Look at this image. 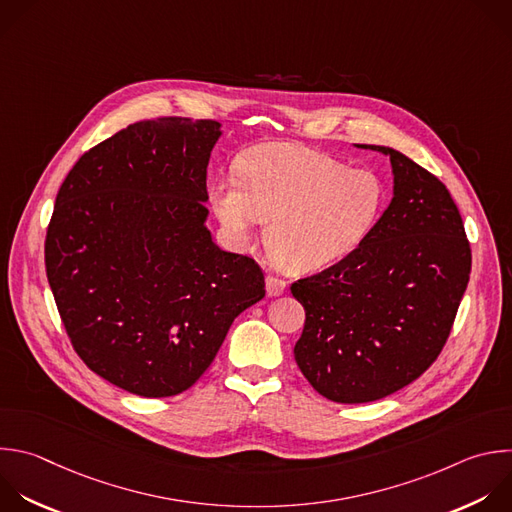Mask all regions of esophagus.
<instances>
[{"instance_id":"34e87169","label":"esophagus","mask_w":512,"mask_h":512,"mask_svg":"<svg viewBox=\"0 0 512 512\" xmlns=\"http://www.w3.org/2000/svg\"><path fill=\"white\" fill-rule=\"evenodd\" d=\"M285 281L283 279H279V277H275V275H267V295H271V297H275V295H281L283 293V289H285Z\"/></svg>"}]
</instances>
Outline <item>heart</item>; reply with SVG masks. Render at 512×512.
<instances>
[{
	"label": "heart",
	"instance_id": "b5f03b06",
	"mask_svg": "<svg viewBox=\"0 0 512 512\" xmlns=\"http://www.w3.org/2000/svg\"><path fill=\"white\" fill-rule=\"evenodd\" d=\"M237 185H211V205L239 241L249 243L261 221L275 261L289 273H311L350 255L374 229L386 189L372 170L350 168L297 144H269L239 164Z\"/></svg>",
	"mask_w": 512,
	"mask_h": 512
}]
</instances>
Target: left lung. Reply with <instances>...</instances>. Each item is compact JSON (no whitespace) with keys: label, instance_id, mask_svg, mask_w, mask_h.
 <instances>
[{"label":"left lung","instance_id":"left-lung-1","mask_svg":"<svg viewBox=\"0 0 512 512\" xmlns=\"http://www.w3.org/2000/svg\"><path fill=\"white\" fill-rule=\"evenodd\" d=\"M390 154L394 199L342 261L291 283L305 309L295 362L323 398L364 404L420 378L440 356L466 291L472 251L444 183Z\"/></svg>","mask_w":512,"mask_h":512}]
</instances>
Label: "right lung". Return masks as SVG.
I'll list each match as a JSON object with an SVG mask.
<instances>
[{"label":"right lung","instance_id":"add662e5","mask_svg":"<svg viewBox=\"0 0 512 512\" xmlns=\"http://www.w3.org/2000/svg\"><path fill=\"white\" fill-rule=\"evenodd\" d=\"M219 122L140 120L84 152L46 231V275L80 360L144 398L189 390L233 319L265 297L251 257L205 229Z\"/></svg>","mask_w":512,"mask_h":512}]
</instances>
